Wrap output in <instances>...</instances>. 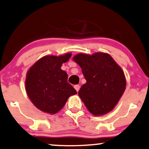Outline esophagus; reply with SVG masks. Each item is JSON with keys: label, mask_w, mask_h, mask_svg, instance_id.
<instances>
[{"label": "esophagus", "mask_w": 149, "mask_h": 149, "mask_svg": "<svg viewBox=\"0 0 149 149\" xmlns=\"http://www.w3.org/2000/svg\"><path fill=\"white\" fill-rule=\"evenodd\" d=\"M74 89H76L77 91L78 92L79 91V89H80V85H74Z\"/></svg>", "instance_id": "obj_1"}]
</instances>
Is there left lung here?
I'll list each match as a JSON object with an SVG mask.
<instances>
[{"label": "left lung", "instance_id": "8db88e82", "mask_svg": "<svg viewBox=\"0 0 149 149\" xmlns=\"http://www.w3.org/2000/svg\"><path fill=\"white\" fill-rule=\"evenodd\" d=\"M86 79L79 95L91 113L103 115L111 111L126 89L123 70L110 55L79 54L73 58Z\"/></svg>", "mask_w": 149, "mask_h": 149}]
</instances>
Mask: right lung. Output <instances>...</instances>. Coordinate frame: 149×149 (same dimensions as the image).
I'll list each match as a JSON object with an SVG mask.
<instances>
[{
	"label": "right lung",
	"mask_w": 149,
	"mask_h": 149,
	"mask_svg": "<svg viewBox=\"0 0 149 149\" xmlns=\"http://www.w3.org/2000/svg\"><path fill=\"white\" fill-rule=\"evenodd\" d=\"M71 54L60 56H47L33 64L27 72L25 87L34 105L49 113L60 111L70 95L77 93L67 81L68 74L61 69L62 64Z\"/></svg>",
	"instance_id": "add662e5"
}]
</instances>
